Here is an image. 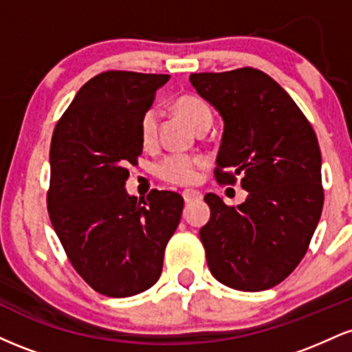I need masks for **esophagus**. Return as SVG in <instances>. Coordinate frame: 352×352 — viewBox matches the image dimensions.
Masks as SVG:
<instances>
[{
	"label": "esophagus",
	"instance_id": "34e87169",
	"mask_svg": "<svg viewBox=\"0 0 352 352\" xmlns=\"http://www.w3.org/2000/svg\"><path fill=\"white\" fill-rule=\"evenodd\" d=\"M182 197H184L185 204H192V201H197V200H201V193L197 192V190H185L184 193H182Z\"/></svg>",
	"mask_w": 352,
	"mask_h": 352
}]
</instances>
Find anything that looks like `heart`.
<instances>
[{
	"label": "heart",
	"instance_id": "b5f03b06",
	"mask_svg": "<svg viewBox=\"0 0 352 352\" xmlns=\"http://www.w3.org/2000/svg\"><path fill=\"white\" fill-rule=\"evenodd\" d=\"M177 111L192 124L193 129L205 122H212V112L204 100L185 96L177 100ZM157 125H159V111L157 109H147L140 117L139 134L144 145L155 142ZM205 165L201 157H190L184 153H172L165 157L157 167V173L160 179L170 182L175 185H193L200 177V168Z\"/></svg>",
	"mask_w": 352,
	"mask_h": 352
}]
</instances>
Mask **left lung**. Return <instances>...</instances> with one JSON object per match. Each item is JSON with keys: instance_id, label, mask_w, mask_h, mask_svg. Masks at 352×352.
<instances>
[{"instance_id": "left-lung-1", "label": "left lung", "mask_w": 352, "mask_h": 352, "mask_svg": "<svg viewBox=\"0 0 352 352\" xmlns=\"http://www.w3.org/2000/svg\"><path fill=\"white\" fill-rule=\"evenodd\" d=\"M190 84L223 120L215 175L240 177L236 207L208 193L200 228L210 272L238 292L276 286L305 256L324 193L316 134L288 92L263 71L190 74Z\"/></svg>"}]
</instances>
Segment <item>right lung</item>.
<instances>
[{
	"mask_svg": "<svg viewBox=\"0 0 352 352\" xmlns=\"http://www.w3.org/2000/svg\"><path fill=\"white\" fill-rule=\"evenodd\" d=\"M168 74L109 71L87 80L51 140L47 210L72 266L111 298L148 289L180 223L184 199L152 190L137 200L125 190L129 164L142 153L140 117Z\"/></svg>",
	"mask_w": 352,
	"mask_h": 352,
	"instance_id": "add662e5",
	"label": "right lung"
}]
</instances>
